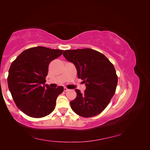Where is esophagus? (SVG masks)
<instances>
[{"instance_id":"obj_1","label":"esophagus","mask_w":150,"mask_h":150,"mask_svg":"<svg viewBox=\"0 0 150 150\" xmlns=\"http://www.w3.org/2000/svg\"><path fill=\"white\" fill-rule=\"evenodd\" d=\"M69 91V89L67 87H64V91H65V92H67V91Z\"/></svg>"}]
</instances>
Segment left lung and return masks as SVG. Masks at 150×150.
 Returning a JSON list of instances; mask_svg holds the SVG:
<instances>
[{
  "label": "left lung",
  "mask_w": 150,
  "mask_h": 150,
  "mask_svg": "<svg viewBox=\"0 0 150 150\" xmlns=\"http://www.w3.org/2000/svg\"><path fill=\"white\" fill-rule=\"evenodd\" d=\"M63 56L75 65L78 78L85 83L81 93L71 101L72 110L82 117L99 115L110 103L116 91L118 76L112 63L105 55L89 48L65 50Z\"/></svg>",
  "instance_id": "left-lung-1"
}]
</instances>
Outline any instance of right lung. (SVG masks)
<instances>
[{"mask_svg": "<svg viewBox=\"0 0 150 150\" xmlns=\"http://www.w3.org/2000/svg\"><path fill=\"white\" fill-rule=\"evenodd\" d=\"M63 50L38 46L22 52L10 67L8 86L17 107L32 118H42L55 109L57 96L63 91L45 85L50 63Z\"/></svg>", "mask_w": 150, "mask_h": 150, "instance_id": "right-lung-1", "label": "right lung"}]
</instances>
